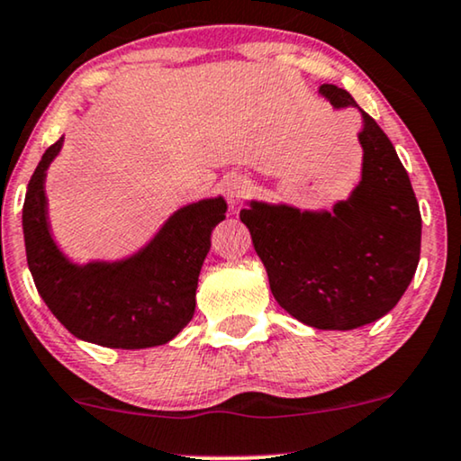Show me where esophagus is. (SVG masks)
<instances>
[{
	"label": "esophagus",
	"mask_w": 461,
	"mask_h": 461,
	"mask_svg": "<svg viewBox=\"0 0 461 461\" xmlns=\"http://www.w3.org/2000/svg\"><path fill=\"white\" fill-rule=\"evenodd\" d=\"M223 186H225V197L230 199V203H240L249 193V188H251V182H249L247 176L231 174L225 177Z\"/></svg>",
	"instance_id": "obj_1"
}]
</instances>
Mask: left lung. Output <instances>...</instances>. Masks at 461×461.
Returning a JSON list of instances; mask_svg holds the SVG:
<instances>
[{
    "label": "left lung",
    "instance_id": "obj_1",
    "mask_svg": "<svg viewBox=\"0 0 461 461\" xmlns=\"http://www.w3.org/2000/svg\"><path fill=\"white\" fill-rule=\"evenodd\" d=\"M332 109H358L360 180L330 210L249 199L240 221L268 273L275 301L320 330H352L386 315L408 290L420 255V212L384 131L341 87L324 83Z\"/></svg>",
    "mask_w": 461,
    "mask_h": 461
}]
</instances>
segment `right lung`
Returning <instances> with one entry per match:
<instances>
[{"mask_svg": "<svg viewBox=\"0 0 461 461\" xmlns=\"http://www.w3.org/2000/svg\"><path fill=\"white\" fill-rule=\"evenodd\" d=\"M62 146L59 137L42 154L23 203L27 266L38 294L77 339L115 350L163 346L193 320L199 273L227 202L216 195L174 210L124 258L72 262L53 238L44 191Z\"/></svg>", "mask_w": 461, "mask_h": 461, "instance_id": "add662e5", "label": "right lung"}]
</instances>
